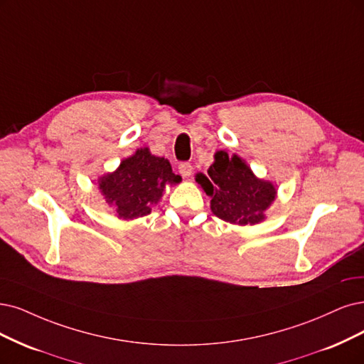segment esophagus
<instances>
[{
  "instance_id": "esophagus-1",
  "label": "esophagus",
  "mask_w": 364,
  "mask_h": 364,
  "mask_svg": "<svg viewBox=\"0 0 364 364\" xmlns=\"http://www.w3.org/2000/svg\"><path fill=\"white\" fill-rule=\"evenodd\" d=\"M192 171H193V168H192V165L189 164V161H183V164H180L178 165V172L181 173V177H191L192 175Z\"/></svg>"
}]
</instances>
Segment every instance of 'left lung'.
Segmentation results:
<instances>
[{
    "label": "left lung",
    "instance_id": "obj_1",
    "mask_svg": "<svg viewBox=\"0 0 364 364\" xmlns=\"http://www.w3.org/2000/svg\"><path fill=\"white\" fill-rule=\"evenodd\" d=\"M208 175L198 173L196 181L211 196V211L222 220L255 225L276 198L272 183L258 180L238 156L218 151Z\"/></svg>",
    "mask_w": 364,
    "mask_h": 364
}]
</instances>
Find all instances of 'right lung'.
<instances>
[{"mask_svg":"<svg viewBox=\"0 0 364 364\" xmlns=\"http://www.w3.org/2000/svg\"><path fill=\"white\" fill-rule=\"evenodd\" d=\"M181 177L172 172L164 157L153 156L148 148H141L132 157L121 161L119 168L105 175L99 189L106 203L115 207L123 219L142 218L157 204L166 184L180 183Z\"/></svg>","mask_w":364,"mask_h":364,"instance_id":"add662e5","label":"right lung"}]
</instances>
